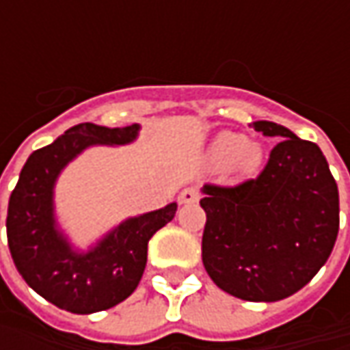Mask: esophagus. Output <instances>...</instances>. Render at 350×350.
Wrapping results in <instances>:
<instances>
[{
    "instance_id": "obj_1",
    "label": "esophagus",
    "mask_w": 350,
    "mask_h": 350,
    "mask_svg": "<svg viewBox=\"0 0 350 350\" xmlns=\"http://www.w3.org/2000/svg\"><path fill=\"white\" fill-rule=\"evenodd\" d=\"M198 198H200L198 189H195V187H187V189H183L181 195H179V202H181V204H195Z\"/></svg>"
}]
</instances>
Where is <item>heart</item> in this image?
<instances>
[{"label": "heart", "instance_id": "1", "mask_svg": "<svg viewBox=\"0 0 350 350\" xmlns=\"http://www.w3.org/2000/svg\"><path fill=\"white\" fill-rule=\"evenodd\" d=\"M208 155L216 167H232L239 175H253L261 167L265 152L257 142H249L239 132H220L210 144Z\"/></svg>", "mask_w": 350, "mask_h": 350}]
</instances>
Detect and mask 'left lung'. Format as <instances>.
<instances>
[{
	"instance_id": "1",
	"label": "left lung",
	"mask_w": 350,
	"mask_h": 350,
	"mask_svg": "<svg viewBox=\"0 0 350 350\" xmlns=\"http://www.w3.org/2000/svg\"><path fill=\"white\" fill-rule=\"evenodd\" d=\"M278 138L257 179L202 187V262L214 284L247 302H276L304 288L329 259L339 232V191L314 142L269 120Z\"/></svg>"
}]
</instances>
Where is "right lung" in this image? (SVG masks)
Instances as JSON below:
<instances>
[{"instance_id":"right-lung-1","label":"right lung","mask_w":350,"mask_h":350,"mask_svg":"<svg viewBox=\"0 0 350 350\" xmlns=\"http://www.w3.org/2000/svg\"><path fill=\"white\" fill-rule=\"evenodd\" d=\"M140 124L124 128L83 122L29 155L7 208V243L13 262L31 288L72 314L109 310L136 290L148 241L175 218L177 202L130 216L88 249H77L56 218L54 189L68 163L93 146H126Z\"/></svg>"}]
</instances>
